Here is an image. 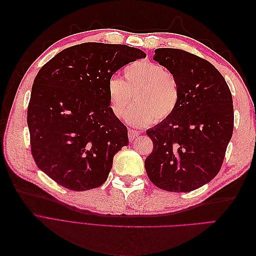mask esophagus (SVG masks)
Instances as JSON below:
<instances>
[{"label":"esophagus","instance_id":"1","mask_svg":"<svg viewBox=\"0 0 256 256\" xmlns=\"http://www.w3.org/2000/svg\"><path fill=\"white\" fill-rule=\"evenodd\" d=\"M138 136V132L136 130H134V129H129L128 130V138L130 141H134V138H136Z\"/></svg>","mask_w":256,"mask_h":256}]
</instances>
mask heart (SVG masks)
<instances>
[{"instance_id": "1", "label": "heart", "mask_w": 256, "mask_h": 256, "mask_svg": "<svg viewBox=\"0 0 256 256\" xmlns=\"http://www.w3.org/2000/svg\"><path fill=\"white\" fill-rule=\"evenodd\" d=\"M108 96L112 113L126 115L134 126H145L152 120L159 122L171 116L180 102V86L176 76L154 62L138 60L124 69V80L111 78L108 82Z\"/></svg>"}]
</instances>
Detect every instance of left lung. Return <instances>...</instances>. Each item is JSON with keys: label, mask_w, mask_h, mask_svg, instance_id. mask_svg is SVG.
<instances>
[{"label": "left lung", "mask_w": 256, "mask_h": 256, "mask_svg": "<svg viewBox=\"0 0 256 256\" xmlns=\"http://www.w3.org/2000/svg\"><path fill=\"white\" fill-rule=\"evenodd\" d=\"M154 60L176 76L180 96L175 112L146 131L154 143L146 173L162 190L193 191L220 171L234 129L233 98L218 69L202 58L159 48Z\"/></svg>", "instance_id": "1"}]
</instances>
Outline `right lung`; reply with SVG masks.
I'll list each match as a JSON object with an SVG mask.
<instances>
[{"label": "right lung", "mask_w": 256, "mask_h": 256, "mask_svg": "<svg viewBox=\"0 0 256 256\" xmlns=\"http://www.w3.org/2000/svg\"><path fill=\"white\" fill-rule=\"evenodd\" d=\"M146 54L126 44L85 42L58 53L38 72L28 108L30 150L38 168L74 191L98 188L127 127L112 113L108 82Z\"/></svg>", "instance_id": "obj_1"}]
</instances>
